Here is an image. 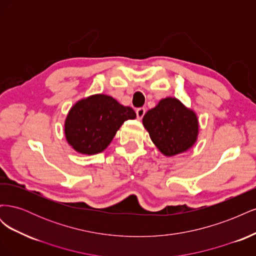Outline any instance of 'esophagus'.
<instances>
[{"mask_svg":"<svg viewBox=\"0 0 256 256\" xmlns=\"http://www.w3.org/2000/svg\"><path fill=\"white\" fill-rule=\"evenodd\" d=\"M136 118L138 120H142L145 112H146V110H145V108H138V109H136Z\"/></svg>","mask_w":256,"mask_h":256,"instance_id":"obj_1","label":"esophagus"}]
</instances>
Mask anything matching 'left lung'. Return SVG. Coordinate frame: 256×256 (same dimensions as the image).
<instances>
[{
    "instance_id": "obj_1",
    "label": "left lung",
    "mask_w": 256,
    "mask_h": 256,
    "mask_svg": "<svg viewBox=\"0 0 256 256\" xmlns=\"http://www.w3.org/2000/svg\"><path fill=\"white\" fill-rule=\"evenodd\" d=\"M152 143L166 157L190 150L198 136L196 112L173 97L161 99L143 118Z\"/></svg>"
}]
</instances>
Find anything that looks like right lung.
Here are the masks:
<instances>
[{
    "mask_svg": "<svg viewBox=\"0 0 256 256\" xmlns=\"http://www.w3.org/2000/svg\"><path fill=\"white\" fill-rule=\"evenodd\" d=\"M132 108L104 94L79 100L69 110L64 132L68 144L83 154L104 152L125 120H134Z\"/></svg>",
    "mask_w": 256,
    "mask_h": 256,
    "instance_id": "add662e5",
    "label": "right lung"
}]
</instances>
